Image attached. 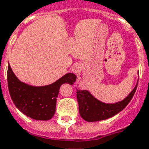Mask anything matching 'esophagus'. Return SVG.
<instances>
[{
  "mask_svg": "<svg viewBox=\"0 0 149 149\" xmlns=\"http://www.w3.org/2000/svg\"><path fill=\"white\" fill-rule=\"evenodd\" d=\"M80 65H78V64H76L73 65L72 67V72H74V73H77V74L78 72H80Z\"/></svg>",
  "mask_w": 149,
  "mask_h": 149,
  "instance_id": "1",
  "label": "esophagus"
}]
</instances>
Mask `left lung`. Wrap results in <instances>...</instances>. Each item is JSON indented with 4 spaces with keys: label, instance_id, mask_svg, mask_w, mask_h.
<instances>
[{
    "label": "left lung",
    "instance_id": "1",
    "mask_svg": "<svg viewBox=\"0 0 149 149\" xmlns=\"http://www.w3.org/2000/svg\"><path fill=\"white\" fill-rule=\"evenodd\" d=\"M137 84L126 98L115 103H105L95 99L87 90H77V98L80 116L87 122H98L114 116L130 102L136 90Z\"/></svg>",
    "mask_w": 149,
    "mask_h": 149
}]
</instances>
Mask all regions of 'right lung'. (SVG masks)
<instances>
[{"label":"right lung","mask_w":149,"mask_h":149,"mask_svg":"<svg viewBox=\"0 0 149 149\" xmlns=\"http://www.w3.org/2000/svg\"><path fill=\"white\" fill-rule=\"evenodd\" d=\"M77 76L67 73L54 83L35 87L23 83L8 68V87L10 96L16 107L26 116L35 120L51 119L56 111V102L60 87L63 84H73Z\"/></svg>","instance_id":"right-lung-1"}]
</instances>
